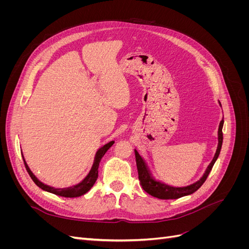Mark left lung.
I'll use <instances>...</instances> for the list:
<instances>
[{"instance_id": "obj_1", "label": "left lung", "mask_w": 249, "mask_h": 249, "mask_svg": "<svg viewBox=\"0 0 249 249\" xmlns=\"http://www.w3.org/2000/svg\"><path fill=\"white\" fill-rule=\"evenodd\" d=\"M223 123L224 120L222 119L219 124V127H218V145H217L216 153L212 162L209 164L208 168L206 169L205 173H203V176L200 178V179H198L197 182H195L189 186L173 187L155 179V178L152 176V173H150L144 159H143L137 150L135 149V157H136V164H137V169H138V178L143 190H144L146 193H148L149 195H152V196L160 198V199H177L179 197L186 196V195H190L195 191H197L201 187V185L206 182V179L211 170H212L217 158L219 157L221 146H222V141H223V135H222Z\"/></svg>"}]
</instances>
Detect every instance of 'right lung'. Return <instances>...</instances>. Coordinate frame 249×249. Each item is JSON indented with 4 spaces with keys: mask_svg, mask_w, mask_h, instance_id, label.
<instances>
[{
    "mask_svg": "<svg viewBox=\"0 0 249 249\" xmlns=\"http://www.w3.org/2000/svg\"><path fill=\"white\" fill-rule=\"evenodd\" d=\"M113 144H114V141H110L109 143H107V144H105L104 146H102L99 150H97L96 154H95L93 165H92L91 169H90L89 173L87 175V177L84 179H83L81 183L74 185V186H71V187H67V188H54V187H51L49 185L43 184L33 175V172L31 171V169L29 168L28 164L26 163V160L24 159V157H22V159H24L25 166L27 168L29 176L31 177V178L33 179V182L37 186H38L40 189H42L44 191H48V192L53 193V194L59 195V196H63V197H79V196H82V195H84L85 193H87L90 189H91L92 186L94 185L95 180L97 179V177H99V165H100L102 158L104 157L105 154L107 153V150Z\"/></svg>",
    "mask_w": 249,
    "mask_h": 249,
    "instance_id": "right-lung-1",
    "label": "right lung"
}]
</instances>
